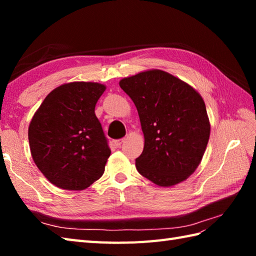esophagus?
<instances>
[{
  "label": "esophagus",
  "instance_id": "esophagus-1",
  "mask_svg": "<svg viewBox=\"0 0 256 256\" xmlns=\"http://www.w3.org/2000/svg\"><path fill=\"white\" fill-rule=\"evenodd\" d=\"M124 138H120V140H113V144H114V146H116V148H120V146H121L123 143H124Z\"/></svg>",
  "mask_w": 256,
  "mask_h": 256
}]
</instances>
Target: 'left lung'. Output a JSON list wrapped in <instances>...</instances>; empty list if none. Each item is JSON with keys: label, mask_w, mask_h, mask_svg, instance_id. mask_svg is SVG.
Wrapping results in <instances>:
<instances>
[{"label": "left lung", "mask_w": 256, "mask_h": 256, "mask_svg": "<svg viewBox=\"0 0 256 256\" xmlns=\"http://www.w3.org/2000/svg\"><path fill=\"white\" fill-rule=\"evenodd\" d=\"M138 108L145 138L135 160L140 175L160 186H172L196 170L210 135L202 98L174 76L150 70L120 81Z\"/></svg>", "instance_id": "1"}]
</instances>
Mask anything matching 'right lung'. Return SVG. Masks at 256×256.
Returning <instances> with one entry per match:
<instances>
[{
	"label": "right lung",
	"mask_w": 256,
	"mask_h": 256,
	"mask_svg": "<svg viewBox=\"0 0 256 256\" xmlns=\"http://www.w3.org/2000/svg\"><path fill=\"white\" fill-rule=\"evenodd\" d=\"M106 86L72 82L52 90L28 128L32 160L55 186L82 190L104 172L111 154L94 108Z\"/></svg>",
	"instance_id": "add662e5"
}]
</instances>
